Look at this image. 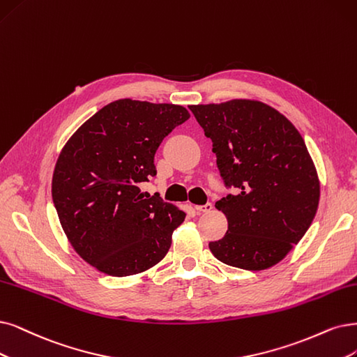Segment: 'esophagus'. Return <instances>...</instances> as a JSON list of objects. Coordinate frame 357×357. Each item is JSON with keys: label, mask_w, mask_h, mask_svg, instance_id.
I'll return each instance as SVG.
<instances>
[{"label": "esophagus", "mask_w": 357, "mask_h": 357, "mask_svg": "<svg viewBox=\"0 0 357 357\" xmlns=\"http://www.w3.org/2000/svg\"><path fill=\"white\" fill-rule=\"evenodd\" d=\"M213 208V204L210 203V202H207L206 204H203V206H195V210L199 213H206V212H210V210Z\"/></svg>", "instance_id": "1"}]
</instances>
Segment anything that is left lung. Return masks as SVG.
Returning <instances> with one entry per match:
<instances>
[{
    "mask_svg": "<svg viewBox=\"0 0 357 357\" xmlns=\"http://www.w3.org/2000/svg\"><path fill=\"white\" fill-rule=\"evenodd\" d=\"M213 142L223 183L234 194L216 202L228 218L218 260L245 271L281 261L306 234L319 204V181L298 130L260 101L190 105Z\"/></svg>",
    "mask_w": 357,
    "mask_h": 357,
    "instance_id": "1",
    "label": "left lung"
}]
</instances>
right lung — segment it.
Listing matches in <instances>:
<instances>
[{"label": "right lung", "instance_id": "obj_1", "mask_svg": "<svg viewBox=\"0 0 357 357\" xmlns=\"http://www.w3.org/2000/svg\"><path fill=\"white\" fill-rule=\"evenodd\" d=\"M190 117L185 107L137 100L104 105L64 145L52 202L76 253L112 276L157 265L185 213L139 187L155 176L154 154Z\"/></svg>", "mask_w": 357, "mask_h": 357}]
</instances>
